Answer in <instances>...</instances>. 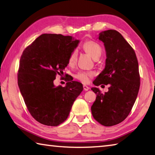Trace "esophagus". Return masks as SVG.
I'll return each mask as SVG.
<instances>
[{
    "mask_svg": "<svg viewBox=\"0 0 155 155\" xmlns=\"http://www.w3.org/2000/svg\"><path fill=\"white\" fill-rule=\"evenodd\" d=\"M83 88H84V90L85 91H88L89 90V87H88V86H86V85H84V86H83Z\"/></svg>",
    "mask_w": 155,
    "mask_h": 155,
    "instance_id": "obj_1",
    "label": "esophagus"
}]
</instances>
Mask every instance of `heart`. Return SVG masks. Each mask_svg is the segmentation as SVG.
Returning <instances> with one entry per match:
<instances>
[{
	"instance_id": "1",
	"label": "heart",
	"mask_w": 155,
	"mask_h": 155,
	"mask_svg": "<svg viewBox=\"0 0 155 155\" xmlns=\"http://www.w3.org/2000/svg\"><path fill=\"white\" fill-rule=\"evenodd\" d=\"M83 48L89 55H90L93 59L96 60L101 56L102 54V49L98 43L93 41H86L83 45ZM78 57V51L73 50L71 54H70L69 58V64H74L76 62ZM93 73L91 71H80L76 73L75 78L82 83L86 84L89 82L90 78L93 77Z\"/></svg>"
}]
</instances>
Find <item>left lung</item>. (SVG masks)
<instances>
[{
	"mask_svg": "<svg viewBox=\"0 0 155 155\" xmlns=\"http://www.w3.org/2000/svg\"><path fill=\"white\" fill-rule=\"evenodd\" d=\"M98 39L104 43L107 58L104 69L93 83L110 87L105 94L99 88H91L97 94L91 112L100 124L111 127L123 122L134 106L140 86L139 67L134 49L120 32L102 31Z\"/></svg>",
	"mask_w": 155,
	"mask_h": 155,
	"instance_id": "1",
	"label": "left lung"
}]
</instances>
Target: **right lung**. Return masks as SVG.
<instances>
[{
  "mask_svg": "<svg viewBox=\"0 0 155 155\" xmlns=\"http://www.w3.org/2000/svg\"><path fill=\"white\" fill-rule=\"evenodd\" d=\"M79 43L71 36L43 34L23 51L18 86L29 112L40 123L55 127L63 123L83 91L82 84L69 78L64 87L54 84Z\"/></svg>",
  "mask_w": 155,
  "mask_h": 155,
  "instance_id": "1",
  "label": "right lung"
}]
</instances>
